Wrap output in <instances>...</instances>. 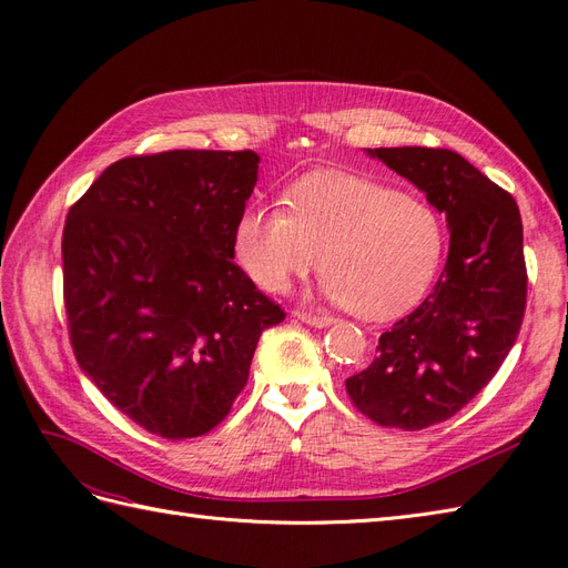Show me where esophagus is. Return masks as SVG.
Returning a JSON list of instances; mask_svg holds the SVG:
<instances>
[{"label":"esophagus","mask_w":568,"mask_h":568,"mask_svg":"<svg viewBox=\"0 0 568 568\" xmlns=\"http://www.w3.org/2000/svg\"><path fill=\"white\" fill-rule=\"evenodd\" d=\"M294 317H298L303 324H311V326H317V329H324V326L334 324V317L329 315H320V313H307V311H296Z\"/></svg>","instance_id":"1"}]
</instances>
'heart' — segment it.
<instances>
[{
  "instance_id": "b5f03b06",
  "label": "heart",
  "mask_w": 568,
  "mask_h": 568,
  "mask_svg": "<svg viewBox=\"0 0 568 568\" xmlns=\"http://www.w3.org/2000/svg\"><path fill=\"white\" fill-rule=\"evenodd\" d=\"M286 207L251 203L234 225V257L280 294L317 261L326 296L357 317L390 320L438 277L448 230L436 205L365 175L320 170L286 189Z\"/></svg>"
}]
</instances>
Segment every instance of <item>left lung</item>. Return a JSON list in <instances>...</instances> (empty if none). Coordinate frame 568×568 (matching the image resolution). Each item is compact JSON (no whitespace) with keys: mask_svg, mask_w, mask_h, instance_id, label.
<instances>
[{"mask_svg":"<svg viewBox=\"0 0 568 568\" xmlns=\"http://www.w3.org/2000/svg\"><path fill=\"white\" fill-rule=\"evenodd\" d=\"M448 220L440 280L415 313L379 336L367 369L346 379L372 422L419 432L450 419L505 363L526 311L519 205L448 149H367Z\"/></svg>","mask_w":568,"mask_h":568,"instance_id":"1","label":"left lung"}]
</instances>
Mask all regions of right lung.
Instances as JSON below:
<instances>
[{
  "label": "right lung",
  "mask_w": 568,
  "mask_h": 568,
  "mask_svg": "<svg viewBox=\"0 0 568 568\" xmlns=\"http://www.w3.org/2000/svg\"><path fill=\"white\" fill-rule=\"evenodd\" d=\"M255 151L115 161L68 211L63 301L80 369L161 438L209 434L248 382L257 338L284 320L234 257Z\"/></svg>",
  "instance_id": "add662e5"
}]
</instances>
